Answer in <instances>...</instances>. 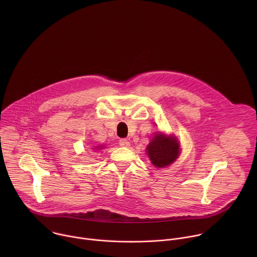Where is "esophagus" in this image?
<instances>
[{
    "instance_id": "obj_1",
    "label": "esophagus",
    "mask_w": 257,
    "mask_h": 257,
    "mask_svg": "<svg viewBox=\"0 0 257 257\" xmlns=\"http://www.w3.org/2000/svg\"><path fill=\"white\" fill-rule=\"evenodd\" d=\"M119 144H120V146H122V148H128V146L130 145V142L127 139H121L119 141Z\"/></svg>"
}]
</instances>
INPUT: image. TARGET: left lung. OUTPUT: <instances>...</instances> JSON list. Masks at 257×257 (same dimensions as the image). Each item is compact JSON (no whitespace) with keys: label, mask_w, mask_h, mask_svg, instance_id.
<instances>
[{"label":"left lung","mask_w":257,"mask_h":257,"mask_svg":"<svg viewBox=\"0 0 257 257\" xmlns=\"http://www.w3.org/2000/svg\"><path fill=\"white\" fill-rule=\"evenodd\" d=\"M149 158L157 168H165L173 164L180 155V142L174 136L157 133L146 148Z\"/></svg>","instance_id":"obj_1"}]
</instances>
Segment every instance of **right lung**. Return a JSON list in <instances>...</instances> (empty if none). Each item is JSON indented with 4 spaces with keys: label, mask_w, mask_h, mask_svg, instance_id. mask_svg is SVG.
I'll use <instances>...</instances> for the list:
<instances>
[{
    "label": "right lung",
    "mask_w": 257,
    "mask_h": 257,
    "mask_svg": "<svg viewBox=\"0 0 257 257\" xmlns=\"http://www.w3.org/2000/svg\"><path fill=\"white\" fill-rule=\"evenodd\" d=\"M103 148V146H100V145H98V146H96V148H95V150H101ZM94 150V149H93Z\"/></svg>",
    "instance_id": "1"
}]
</instances>
